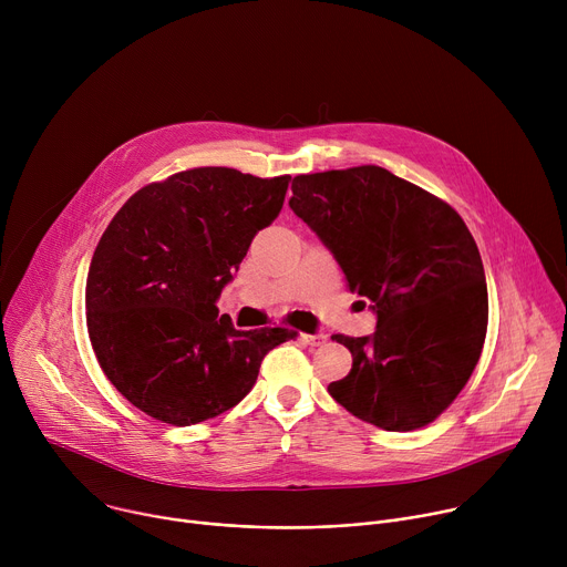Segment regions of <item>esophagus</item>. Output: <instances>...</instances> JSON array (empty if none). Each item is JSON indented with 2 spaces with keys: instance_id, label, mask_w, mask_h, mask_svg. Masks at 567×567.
<instances>
[{
  "instance_id": "34e87169",
  "label": "esophagus",
  "mask_w": 567,
  "mask_h": 567,
  "mask_svg": "<svg viewBox=\"0 0 567 567\" xmlns=\"http://www.w3.org/2000/svg\"><path fill=\"white\" fill-rule=\"evenodd\" d=\"M302 339H305V343H307V346L316 348V346H322V343L328 341V334H322V332H313V334H302Z\"/></svg>"
}]
</instances>
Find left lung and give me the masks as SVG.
Masks as SVG:
<instances>
[{"label":"left lung","instance_id":"left-lung-1","mask_svg":"<svg viewBox=\"0 0 567 567\" xmlns=\"http://www.w3.org/2000/svg\"><path fill=\"white\" fill-rule=\"evenodd\" d=\"M291 193V210L377 313L374 334L332 337L352 352V370L330 394L383 431L431 424L466 385L487 337V282L466 224L379 166L298 175Z\"/></svg>","mask_w":567,"mask_h":567}]
</instances>
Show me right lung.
<instances>
[{
    "label": "right lung",
    "mask_w": 567,
    "mask_h": 567,
    "mask_svg": "<svg viewBox=\"0 0 567 567\" xmlns=\"http://www.w3.org/2000/svg\"><path fill=\"white\" fill-rule=\"evenodd\" d=\"M289 175L193 168L134 193L105 228L87 276V332L114 388L145 415L193 426L237 406L287 328L235 330L217 298Z\"/></svg>",
    "instance_id": "1"
}]
</instances>
